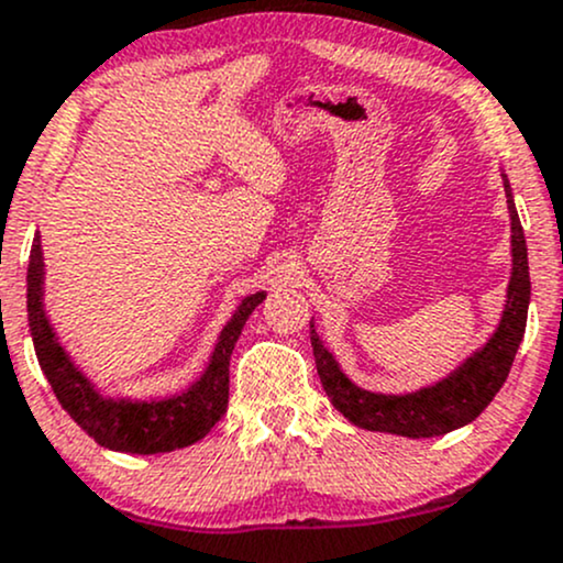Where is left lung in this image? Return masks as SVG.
<instances>
[{"label": "left lung", "mask_w": 563, "mask_h": 563, "mask_svg": "<svg viewBox=\"0 0 563 563\" xmlns=\"http://www.w3.org/2000/svg\"><path fill=\"white\" fill-rule=\"evenodd\" d=\"M505 181V195H508L510 230H512V275L508 286V301H505L503 320L489 342L475 355L467 357L454 374L441 379L438 385L422 387V390L409 395H382L361 390L342 374L339 363L323 347L320 336L310 323V339L314 363H318L323 390L352 424L374 432H393V435L406 438H432L452 432L462 424L473 422L486 406L492 404L494 395L508 379L512 357H516L518 344H521L523 331H527V310L529 296H532V283H529V258L527 240H523L521 221H518L516 202L508 178Z\"/></svg>", "instance_id": "1"}]
</instances>
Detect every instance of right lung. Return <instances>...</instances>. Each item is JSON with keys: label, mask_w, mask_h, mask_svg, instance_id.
Listing matches in <instances>:
<instances>
[{"label": "right lung", "mask_w": 563, "mask_h": 563, "mask_svg": "<svg viewBox=\"0 0 563 563\" xmlns=\"http://www.w3.org/2000/svg\"><path fill=\"white\" fill-rule=\"evenodd\" d=\"M42 267L45 262H42V245L40 234H36L26 275L31 339H34L36 361L51 382L55 398L69 411L74 422L101 446L128 454L173 452V449L191 446L206 438L213 424L224 417L227 404H230V357L234 342H238L249 314L262 305L267 294L258 291L243 299V305L221 331L206 374L187 393L165 400H117L103 398L55 339L45 307H42V277H45Z\"/></svg>", "instance_id": "right-lung-1"}]
</instances>
